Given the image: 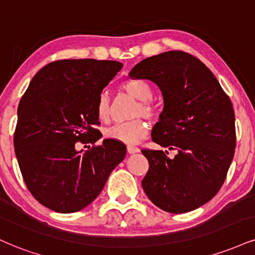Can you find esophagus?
I'll list each match as a JSON object with an SVG mask.
<instances>
[{"label":"esophagus","instance_id":"obj_1","mask_svg":"<svg viewBox=\"0 0 255 255\" xmlns=\"http://www.w3.org/2000/svg\"><path fill=\"white\" fill-rule=\"evenodd\" d=\"M127 152L129 153V154H134V153H137V152H140V148L139 147H136V146H127Z\"/></svg>","mask_w":255,"mask_h":255}]
</instances>
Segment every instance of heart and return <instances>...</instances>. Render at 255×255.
<instances>
[{"mask_svg": "<svg viewBox=\"0 0 255 255\" xmlns=\"http://www.w3.org/2000/svg\"><path fill=\"white\" fill-rule=\"evenodd\" d=\"M121 88L131 97L140 101L134 109L133 118H141V116L147 119L154 118L157 114V109L151 101L153 97V89L148 82L131 78L122 83ZM112 101H110L108 95L102 94L98 97L96 104V114L98 120L103 124H108L112 119ZM147 131H148V125L146 124L145 120L135 119L129 122H125V124H120L112 128H108L104 131V135L110 140L131 145V143L139 142L146 135Z\"/></svg>", "mask_w": 255, "mask_h": 255, "instance_id": "heart-1", "label": "heart"}]
</instances>
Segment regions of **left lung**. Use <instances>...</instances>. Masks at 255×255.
Here are the masks:
<instances>
[{
	"label": "left lung",
	"instance_id": "1",
	"mask_svg": "<svg viewBox=\"0 0 255 255\" xmlns=\"http://www.w3.org/2000/svg\"><path fill=\"white\" fill-rule=\"evenodd\" d=\"M131 78L149 79L164 97L152 140L168 152L141 149L148 160L142 179L147 197L172 214L195 210L209 202L225 183L234 157L235 115L231 100L198 58L168 51L140 61Z\"/></svg>",
	"mask_w": 255,
	"mask_h": 255
}]
</instances>
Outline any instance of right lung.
<instances>
[{
    "instance_id": "obj_1",
    "label": "right lung",
    "mask_w": 255,
    "mask_h": 255,
    "mask_svg": "<svg viewBox=\"0 0 255 255\" xmlns=\"http://www.w3.org/2000/svg\"><path fill=\"white\" fill-rule=\"evenodd\" d=\"M114 60L63 59L42 67L17 108L14 147L27 189L57 213L82 210L100 195L126 146L102 136L96 104L122 69ZM87 147V146H85Z\"/></svg>"
}]
</instances>
